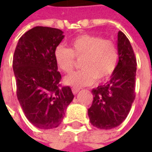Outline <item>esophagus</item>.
<instances>
[{
    "label": "esophagus",
    "mask_w": 152,
    "mask_h": 152,
    "mask_svg": "<svg viewBox=\"0 0 152 152\" xmlns=\"http://www.w3.org/2000/svg\"><path fill=\"white\" fill-rule=\"evenodd\" d=\"M79 91H80L79 88H76V87H73V88H72V91H73V93L74 95H76Z\"/></svg>",
    "instance_id": "esophagus-1"
}]
</instances>
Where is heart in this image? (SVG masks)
I'll use <instances>...</instances> for the list:
<instances>
[{
	"label": "heart",
	"instance_id": "heart-1",
	"mask_svg": "<svg viewBox=\"0 0 152 152\" xmlns=\"http://www.w3.org/2000/svg\"><path fill=\"white\" fill-rule=\"evenodd\" d=\"M70 48L58 45L54 50V57L58 67L65 73H71L75 65V57L81 59L78 72L67 76L64 82L74 87L91 85L95 79L102 81L109 78L118 62L117 45L100 36L81 34L70 41Z\"/></svg>",
	"mask_w": 152,
	"mask_h": 152
}]
</instances>
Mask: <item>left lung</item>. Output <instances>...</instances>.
<instances>
[{
	"label": "left lung",
	"mask_w": 152,
	"mask_h": 152,
	"mask_svg": "<svg viewBox=\"0 0 152 152\" xmlns=\"http://www.w3.org/2000/svg\"><path fill=\"white\" fill-rule=\"evenodd\" d=\"M118 62L110 80L91 92L92 105L88 109L91 124L101 129L120 125L127 118L135 98L136 58L126 35L118 34Z\"/></svg>",
	"instance_id": "left-lung-1"
}]
</instances>
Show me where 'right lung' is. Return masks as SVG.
<instances>
[{"label": "right lung", "instance_id": "right-lung-1", "mask_svg": "<svg viewBox=\"0 0 152 152\" xmlns=\"http://www.w3.org/2000/svg\"><path fill=\"white\" fill-rule=\"evenodd\" d=\"M64 38L54 28L37 26L18 40L12 61L17 96L28 120L36 128L50 129L61 124L73 99L69 86H61L54 57Z\"/></svg>", "mask_w": 152, "mask_h": 152}]
</instances>
